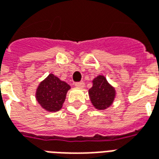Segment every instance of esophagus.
<instances>
[{
    "instance_id": "34e87169",
    "label": "esophagus",
    "mask_w": 159,
    "mask_h": 159,
    "mask_svg": "<svg viewBox=\"0 0 159 159\" xmlns=\"http://www.w3.org/2000/svg\"><path fill=\"white\" fill-rule=\"evenodd\" d=\"M75 85L77 88H80V89H83V87H84V83L83 82H78V83H75Z\"/></svg>"
}]
</instances>
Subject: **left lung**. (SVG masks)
<instances>
[{
  "instance_id": "left-lung-1",
  "label": "left lung",
  "mask_w": 159,
  "mask_h": 159,
  "mask_svg": "<svg viewBox=\"0 0 159 159\" xmlns=\"http://www.w3.org/2000/svg\"><path fill=\"white\" fill-rule=\"evenodd\" d=\"M90 100L99 110H105L113 102L116 91L104 76H98L93 80V87L89 90Z\"/></svg>"
}]
</instances>
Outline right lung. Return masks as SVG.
<instances>
[{
    "label": "right lung",
    "mask_w": 159,
    "mask_h": 159,
    "mask_svg": "<svg viewBox=\"0 0 159 159\" xmlns=\"http://www.w3.org/2000/svg\"><path fill=\"white\" fill-rule=\"evenodd\" d=\"M70 89L69 84L61 81L53 74H49L36 89V100L43 109L51 112L57 111L62 108L66 93Z\"/></svg>",
    "instance_id": "add662e5"
}]
</instances>
